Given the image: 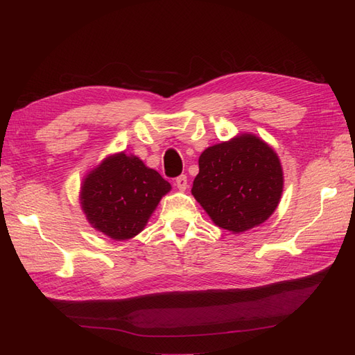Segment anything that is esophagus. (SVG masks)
I'll return each mask as SVG.
<instances>
[{
	"mask_svg": "<svg viewBox=\"0 0 355 355\" xmlns=\"http://www.w3.org/2000/svg\"><path fill=\"white\" fill-rule=\"evenodd\" d=\"M175 185L178 187V189L185 191V189L188 188V179H187V176H185V175L178 176V178H176V182H175Z\"/></svg>",
	"mask_w": 355,
	"mask_h": 355,
	"instance_id": "34e87169",
	"label": "esophagus"
}]
</instances>
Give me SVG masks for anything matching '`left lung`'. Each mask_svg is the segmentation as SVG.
<instances>
[{
  "instance_id": "left-lung-1",
  "label": "left lung",
  "mask_w": 355,
  "mask_h": 355,
  "mask_svg": "<svg viewBox=\"0 0 355 355\" xmlns=\"http://www.w3.org/2000/svg\"><path fill=\"white\" fill-rule=\"evenodd\" d=\"M192 196L218 227L240 234L263 223L283 192V168L274 149L243 133L200 155Z\"/></svg>"
}]
</instances>
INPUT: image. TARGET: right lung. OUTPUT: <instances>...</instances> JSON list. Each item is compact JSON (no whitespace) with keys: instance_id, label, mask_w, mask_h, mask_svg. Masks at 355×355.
Instances as JSON below:
<instances>
[{"instance_id":"obj_1","label":"right lung","mask_w":355,"mask_h":355,"mask_svg":"<svg viewBox=\"0 0 355 355\" xmlns=\"http://www.w3.org/2000/svg\"><path fill=\"white\" fill-rule=\"evenodd\" d=\"M170 189L168 182L142 159L120 153L105 158L85 176L80 201L93 228L121 241L145 228Z\"/></svg>"}]
</instances>
